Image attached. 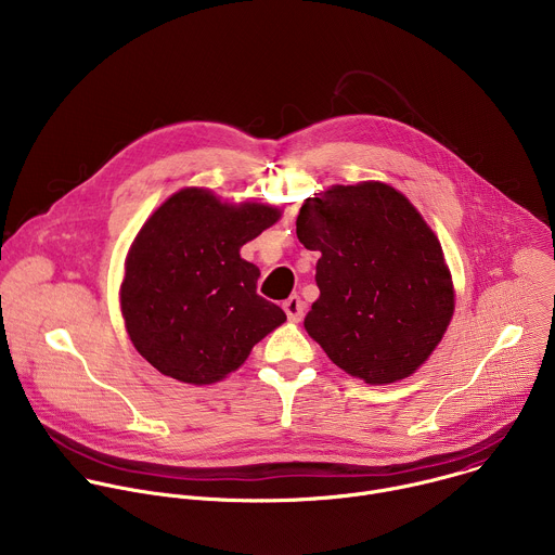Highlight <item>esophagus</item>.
Listing matches in <instances>:
<instances>
[{
	"label": "esophagus",
	"mask_w": 555,
	"mask_h": 555,
	"mask_svg": "<svg viewBox=\"0 0 555 555\" xmlns=\"http://www.w3.org/2000/svg\"><path fill=\"white\" fill-rule=\"evenodd\" d=\"M283 309H285V313H287V319L292 321V323H298L300 319H302V311H305V302L300 300V296H296V294H292L285 302H283Z\"/></svg>",
	"instance_id": "obj_1"
}]
</instances>
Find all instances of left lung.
<instances>
[{"mask_svg": "<svg viewBox=\"0 0 555 555\" xmlns=\"http://www.w3.org/2000/svg\"><path fill=\"white\" fill-rule=\"evenodd\" d=\"M298 242L319 250V300L307 334L366 384L409 377L443 338L454 292L441 244L415 206L388 184L334 186L309 197Z\"/></svg>", "mask_w": 555, "mask_h": 555, "instance_id": "left-lung-1", "label": "left lung"}]
</instances>
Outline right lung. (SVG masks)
<instances>
[{
    "instance_id": "obj_1",
    "label": "right lung",
    "mask_w": 555,
    "mask_h": 555,
    "mask_svg": "<svg viewBox=\"0 0 555 555\" xmlns=\"http://www.w3.org/2000/svg\"><path fill=\"white\" fill-rule=\"evenodd\" d=\"M279 217V208L228 206L204 189L176 193L149 217L120 287L129 338L149 364L212 384L285 323V311L257 294L259 268L240 255Z\"/></svg>"
}]
</instances>
